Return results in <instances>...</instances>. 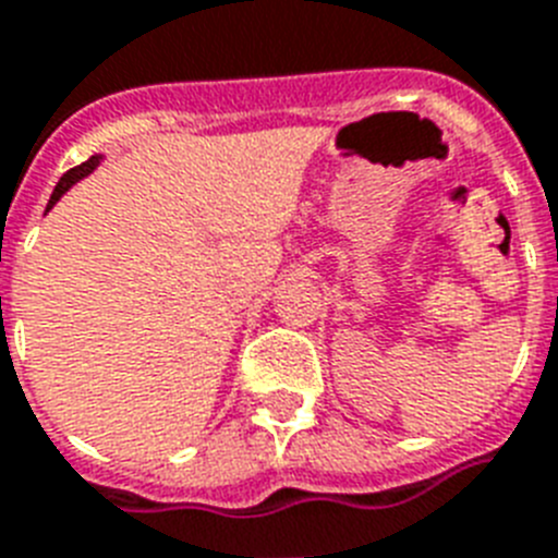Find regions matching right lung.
I'll return each instance as SVG.
<instances>
[{"instance_id":"right-lung-1","label":"right lung","mask_w":558,"mask_h":558,"mask_svg":"<svg viewBox=\"0 0 558 558\" xmlns=\"http://www.w3.org/2000/svg\"><path fill=\"white\" fill-rule=\"evenodd\" d=\"M98 163H101V156H90V158H87V161H84V163H78V167H73V170H68V172H64V175L59 178V184H56L53 195H50V201H48V209H53V207H56V201L62 198V195H64V192L70 190V186H73V184H78V181H82V178H87V175H90V172L96 170Z\"/></svg>"}]
</instances>
